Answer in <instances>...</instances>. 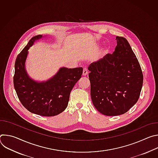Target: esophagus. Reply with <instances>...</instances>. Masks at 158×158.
Returning a JSON list of instances; mask_svg holds the SVG:
<instances>
[{"label":"esophagus","mask_w":158,"mask_h":158,"mask_svg":"<svg viewBox=\"0 0 158 158\" xmlns=\"http://www.w3.org/2000/svg\"><path fill=\"white\" fill-rule=\"evenodd\" d=\"M88 74V72H87V70L86 69H84V70H83V72H82V75L84 76H87Z\"/></svg>","instance_id":"34e87169"}]
</instances>
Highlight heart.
I'll return each mask as SVG.
<instances>
[{"label":"heart","instance_id":"heart-1","mask_svg":"<svg viewBox=\"0 0 158 158\" xmlns=\"http://www.w3.org/2000/svg\"><path fill=\"white\" fill-rule=\"evenodd\" d=\"M109 51V48H106V49L104 50V54H107V53H108Z\"/></svg>","mask_w":158,"mask_h":158}]
</instances>
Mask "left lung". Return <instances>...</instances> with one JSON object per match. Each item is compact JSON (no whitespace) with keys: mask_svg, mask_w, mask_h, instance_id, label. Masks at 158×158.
I'll list each match as a JSON object with an SVG mask.
<instances>
[{"mask_svg":"<svg viewBox=\"0 0 158 158\" xmlns=\"http://www.w3.org/2000/svg\"><path fill=\"white\" fill-rule=\"evenodd\" d=\"M116 39L113 54L88 67L93 105L109 116L123 114L136 104L143 82L139 63L128 41L119 36Z\"/></svg>","mask_w":158,"mask_h":158,"instance_id":"1","label":"left lung"}]
</instances>
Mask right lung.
Segmentation results:
<instances>
[{"label":"right lung","instance_id":"right-lung-1","mask_svg":"<svg viewBox=\"0 0 158 158\" xmlns=\"http://www.w3.org/2000/svg\"><path fill=\"white\" fill-rule=\"evenodd\" d=\"M45 36L33 37L17 56L15 62L14 85L17 96L25 108L42 116H54L63 112L68 105L70 93L81 77L82 67H60L49 79L39 82L30 77L26 69L29 48Z\"/></svg>","mask_w":158,"mask_h":158}]
</instances>
